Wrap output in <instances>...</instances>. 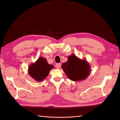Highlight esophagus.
<instances>
[{
  "instance_id": "1",
  "label": "esophagus",
  "mask_w": 120,
  "mask_h": 120,
  "mask_svg": "<svg viewBox=\"0 0 120 120\" xmlns=\"http://www.w3.org/2000/svg\"><path fill=\"white\" fill-rule=\"evenodd\" d=\"M61 67V64H56V68L57 69H60Z\"/></svg>"
}]
</instances>
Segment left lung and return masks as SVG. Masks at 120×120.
Instances as JSON below:
<instances>
[{"label":"left lung","mask_w":120,"mask_h":120,"mask_svg":"<svg viewBox=\"0 0 120 120\" xmlns=\"http://www.w3.org/2000/svg\"><path fill=\"white\" fill-rule=\"evenodd\" d=\"M61 68L68 77L73 81L87 79L91 71L87 60L80 59L73 54L68 56V61L62 64Z\"/></svg>","instance_id":"obj_1"}]
</instances>
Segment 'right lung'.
I'll list each match as a JSON object with an SVG mask.
<instances>
[{"mask_svg": "<svg viewBox=\"0 0 120 120\" xmlns=\"http://www.w3.org/2000/svg\"><path fill=\"white\" fill-rule=\"evenodd\" d=\"M54 66L49 64L45 58L39 57L35 63L28 67V73L31 77L37 82H41L48 76L50 71Z\"/></svg>", "mask_w": 120, "mask_h": 120, "instance_id": "right-lung-1", "label": "right lung"}]
</instances>
